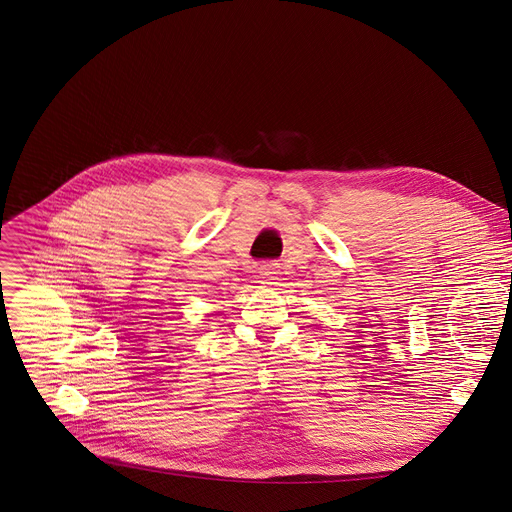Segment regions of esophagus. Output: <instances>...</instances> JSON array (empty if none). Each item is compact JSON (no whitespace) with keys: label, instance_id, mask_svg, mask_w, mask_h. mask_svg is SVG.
<instances>
[{"label":"esophagus","instance_id":"obj_1","mask_svg":"<svg viewBox=\"0 0 512 512\" xmlns=\"http://www.w3.org/2000/svg\"><path fill=\"white\" fill-rule=\"evenodd\" d=\"M279 273H281V269H279V263H275V261H269V263H263L261 267H259V275H261V283H275L277 279H279Z\"/></svg>","mask_w":512,"mask_h":512}]
</instances>
